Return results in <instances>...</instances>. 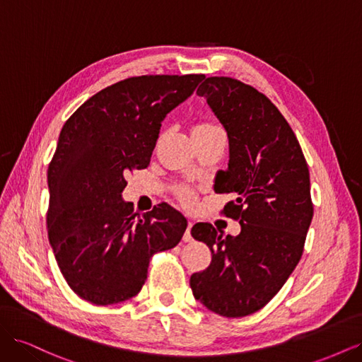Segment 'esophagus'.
Returning a JSON list of instances; mask_svg holds the SVG:
<instances>
[{
    "label": "esophagus",
    "instance_id": "obj_1",
    "mask_svg": "<svg viewBox=\"0 0 362 362\" xmlns=\"http://www.w3.org/2000/svg\"><path fill=\"white\" fill-rule=\"evenodd\" d=\"M192 226H193V223L192 222H189L187 223V228H185V233H184V235H182V242H185V243H189V242H192L193 240V237H192Z\"/></svg>",
    "mask_w": 362,
    "mask_h": 362
}]
</instances>
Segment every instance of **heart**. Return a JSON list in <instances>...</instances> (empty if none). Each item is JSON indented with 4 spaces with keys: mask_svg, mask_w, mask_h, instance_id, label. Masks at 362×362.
<instances>
[{
    "mask_svg": "<svg viewBox=\"0 0 362 362\" xmlns=\"http://www.w3.org/2000/svg\"><path fill=\"white\" fill-rule=\"evenodd\" d=\"M221 129L217 125H214L213 122H206V120H198V122H194L192 125V136L193 140L198 141L206 136H210L214 131ZM175 196H177V199L184 205V206H192L196 201V192L189 187V185H177V187L173 189Z\"/></svg>",
    "mask_w": 362,
    "mask_h": 362,
    "instance_id": "obj_1",
    "label": "heart"
}]
</instances>
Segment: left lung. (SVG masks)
Returning <instances> with one entry per match:
<instances>
[{"label":"left lung","mask_w":362,"mask_h":362,"mask_svg":"<svg viewBox=\"0 0 362 362\" xmlns=\"http://www.w3.org/2000/svg\"><path fill=\"white\" fill-rule=\"evenodd\" d=\"M196 93L228 133V169L214 192L235 196L222 214L242 231L223 237L211 223L192 228L211 262L193 273L190 287L208 310L235 319L266 306L298 266L314 214L310 170L291 127L264 93L231 76H208Z\"/></svg>","instance_id":"1"}]
</instances>
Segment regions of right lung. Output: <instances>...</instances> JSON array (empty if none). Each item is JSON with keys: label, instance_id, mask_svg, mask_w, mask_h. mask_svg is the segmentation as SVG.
Returning <instances> with one entry per match:
<instances>
[{"label": "right lung", "instance_id": "1", "mask_svg": "<svg viewBox=\"0 0 362 362\" xmlns=\"http://www.w3.org/2000/svg\"><path fill=\"white\" fill-rule=\"evenodd\" d=\"M204 74L129 76L89 98L63 125L48 168V237L59 269L81 299L134 298L152 255L177 246L185 217L168 204L140 216L124 202L127 175L149 166L161 120Z\"/></svg>", "mask_w": 362, "mask_h": 362}]
</instances>
